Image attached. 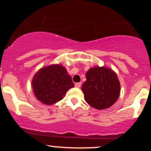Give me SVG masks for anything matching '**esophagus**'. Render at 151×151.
Masks as SVG:
<instances>
[{"label": "esophagus", "mask_w": 151, "mask_h": 151, "mask_svg": "<svg viewBox=\"0 0 151 151\" xmlns=\"http://www.w3.org/2000/svg\"><path fill=\"white\" fill-rule=\"evenodd\" d=\"M81 84L80 82H78V83H76L75 84V87H77V88H79L81 86Z\"/></svg>", "instance_id": "34e87169"}]
</instances>
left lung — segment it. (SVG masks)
Returning <instances> with one entry per match:
<instances>
[{"instance_id": "8db88e82", "label": "left lung", "mask_w": 151, "mask_h": 151, "mask_svg": "<svg viewBox=\"0 0 151 151\" xmlns=\"http://www.w3.org/2000/svg\"><path fill=\"white\" fill-rule=\"evenodd\" d=\"M86 80L81 86L86 103L102 110L111 106L119 97L120 81L117 74L106 67H93L86 73Z\"/></svg>"}]
</instances>
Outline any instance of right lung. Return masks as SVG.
<instances>
[{
	"instance_id": "right-lung-1",
	"label": "right lung",
	"mask_w": 151,
	"mask_h": 151,
	"mask_svg": "<svg viewBox=\"0 0 151 151\" xmlns=\"http://www.w3.org/2000/svg\"><path fill=\"white\" fill-rule=\"evenodd\" d=\"M34 95L41 103L52 105L62 100L74 85L64 66L54 64L42 67L32 80Z\"/></svg>"
}]
</instances>
